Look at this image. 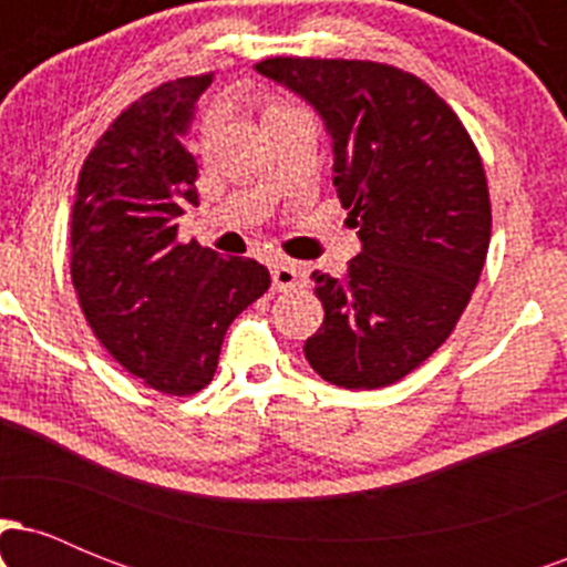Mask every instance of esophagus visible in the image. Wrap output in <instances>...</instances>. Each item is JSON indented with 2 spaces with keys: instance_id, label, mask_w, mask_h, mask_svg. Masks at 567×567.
I'll return each mask as SVG.
<instances>
[{
  "instance_id": "1",
  "label": "esophagus",
  "mask_w": 567,
  "mask_h": 567,
  "mask_svg": "<svg viewBox=\"0 0 567 567\" xmlns=\"http://www.w3.org/2000/svg\"><path fill=\"white\" fill-rule=\"evenodd\" d=\"M271 282H275V290H296L306 285V275L298 264L277 261L271 264Z\"/></svg>"
}]
</instances>
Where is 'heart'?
<instances>
[{"instance_id": "b5f03b06", "label": "heart", "mask_w": 567, "mask_h": 567, "mask_svg": "<svg viewBox=\"0 0 567 567\" xmlns=\"http://www.w3.org/2000/svg\"><path fill=\"white\" fill-rule=\"evenodd\" d=\"M290 109H296V106H288V103H271V106L266 109V114H275V112H290Z\"/></svg>"}]
</instances>
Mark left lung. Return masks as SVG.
Masks as SVG:
<instances>
[{"mask_svg":"<svg viewBox=\"0 0 567 567\" xmlns=\"http://www.w3.org/2000/svg\"><path fill=\"white\" fill-rule=\"evenodd\" d=\"M317 109L333 186L362 252L315 271L322 328L303 354L324 381L381 389L432 357L464 315L491 245V194L466 127L408 71L343 58L256 63Z\"/></svg>","mask_w":567,"mask_h":567,"instance_id":"8db88e82","label":"left lung"}]
</instances>
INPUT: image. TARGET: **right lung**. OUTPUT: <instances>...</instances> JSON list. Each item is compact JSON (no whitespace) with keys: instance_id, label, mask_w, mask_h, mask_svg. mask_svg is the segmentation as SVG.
I'll return each mask as SVG.
<instances>
[{"instance_id":"obj_1","label":"right lung","mask_w":567,"mask_h":567,"mask_svg":"<svg viewBox=\"0 0 567 567\" xmlns=\"http://www.w3.org/2000/svg\"><path fill=\"white\" fill-rule=\"evenodd\" d=\"M213 74L159 84L130 103L84 159L71 210V282L97 341L162 394L205 389L239 311L269 290L252 258L178 243L197 207V162L184 146Z\"/></svg>"}]
</instances>
